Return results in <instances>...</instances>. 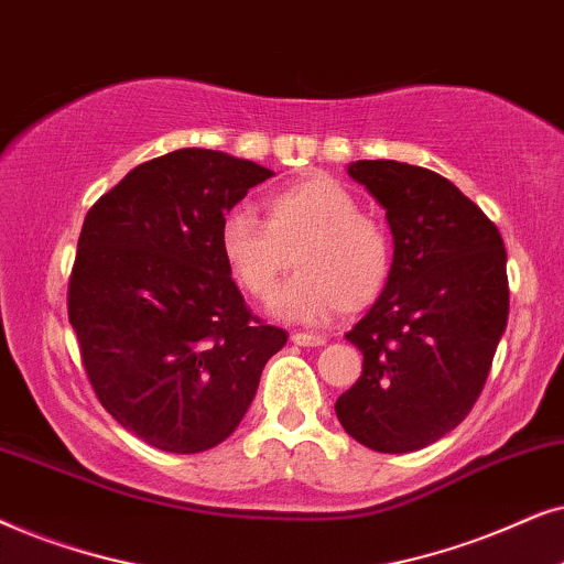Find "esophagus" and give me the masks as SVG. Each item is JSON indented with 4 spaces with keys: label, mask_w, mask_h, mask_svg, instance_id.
<instances>
[{
    "label": "esophagus",
    "mask_w": 564,
    "mask_h": 564,
    "mask_svg": "<svg viewBox=\"0 0 564 564\" xmlns=\"http://www.w3.org/2000/svg\"><path fill=\"white\" fill-rule=\"evenodd\" d=\"M291 340L296 345H304V348H319V345H325V335H314V333H294L291 335Z\"/></svg>",
    "instance_id": "1"
}]
</instances>
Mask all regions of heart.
<instances>
[{"mask_svg":"<svg viewBox=\"0 0 564 564\" xmlns=\"http://www.w3.org/2000/svg\"><path fill=\"white\" fill-rule=\"evenodd\" d=\"M221 258L258 302L275 294L291 260L299 268L273 310L294 319L364 312L384 294L394 247L384 224L360 212L358 198L333 177H306L265 198V221L247 208L224 216Z\"/></svg>","mask_w":564,"mask_h":564,"instance_id":"b5f03b06","label":"heart"}]
</instances>
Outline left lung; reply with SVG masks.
Returning <instances> with one entry per match:
<instances>
[{
	"mask_svg": "<svg viewBox=\"0 0 564 564\" xmlns=\"http://www.w3.org/2000/svg\"><path fill=\"white\" fill-rule=\"evenodd\" d=\"M348 175L387 208L394 270L345 335L364 352V371L335 412L373 452H417L452 433L482 394L508 322L506 247L482 208L438 172L358 160Z\"/></svg>",
	"mask_w": 564,
	"mask_h": 564,
	"instance_id": "1",
	"label": "left lung"
}]
</instances>
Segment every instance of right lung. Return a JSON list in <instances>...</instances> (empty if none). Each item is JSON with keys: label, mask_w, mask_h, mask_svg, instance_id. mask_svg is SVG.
Here are the masks:
<instances>
[{"label": "right lung", "mask_w": 564, "mask_h": 564, "mask_svg": "<svg viewBox=\"0 0 564 564\" xmlns=\"http://www.w3.org/2000/svg\"><path fill=\"white\" fill-rule=\"evenodd\" d=\"M268 177L177 149L133 167L82 224L66 294L82 364L102 408L162 452L229 438L289 340L250 312L219 247L224 216Z\"/></svg>", "instance_id": "add662e5"}]
</instances>
